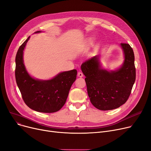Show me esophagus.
I'll return each mask as SVG.
<instances>
[{"instance_id": "1", "label": "esophagus", "mask_w": 151, "mask_h": 151, "mask_svg": "<svg viewBox=\"0 0 151 151\" xmlns=\"http://www.w3.org/2000/svg\"><path fill=\"white\" fill-rule=\"evenodd\" d=\"M78 76L79 77H83V73L81 72V71H78Z\"/></svg>"}]
</instances>
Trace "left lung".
Instances as JSON below:
<instances>
[{"instance_id": "obj_1", "label": "left lung", "mask_w": 151, "mask_h": 151, "mask_svg": "<svg viewBox=\"0 0 151 151\" xmlns=\"http://www.w3.org/2000/svg\"><path fill=\"white\" fill-rule=\"evenodd\" d=\"M124 62L120 68L108 71L102 69L99 55L87 60L81 65L91 104L96 108L111 110L120 107L128 100L136 79L134 55L128 43H121Z\"/></svg>"}]
</instances>
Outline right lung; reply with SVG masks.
<instances>
[{
  "label": "right lung",
  "instance_id": "add662e5",
  "mask_svg": "<svg viewBox=\"0 0 151 151\" xmlns=\"http://www.w3.org/2000/svg\"><path fill=\"white\" fill-rule=\"evenodd\" d=\"M40 32L37 31L35 33ZM30 37L19 47L16 55L15 78L22 98L30 109L40 113L58 111L65 105L71 85L76 78L74 69L58 74L50 80L32 78L23 63V51Z\"/></svg>",
  "mask_w": 151,
  "mask_h": 151
}]
</instances>
